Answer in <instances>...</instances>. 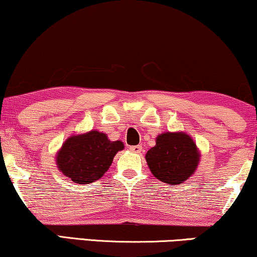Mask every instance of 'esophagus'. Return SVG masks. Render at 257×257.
<instances>
[{"label": "esophagus", "mask_w": 257, "mask_h": 257, "mask_svg": "<svg viewBox=\"0 0 257 257\" xmlns=\"http://www.w3.org/2000/svg\"><path fill=\"white\" fill-rule=\"evenodd\" d=\"M130 150L135 153H140L143 151V146L142 145H136V146H130Z\"/></svg>", "instance_id": "esophagus-1"}]
</instances>
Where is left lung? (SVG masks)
I'll list each match as a JSON object with an SVG mask.
<instances>
[{"mask_svg":"<svg viewBox=\"0 0 257 257\" xmlns=\"http://www.w3.org/2000/svg\"><path fill=\"white\" fill-rule=\"evenodd\" d=\"M146 161L157 179L171 185H179L194 173L199 153L192 138L185 133H163L156 146L146 153Z\"/></svg>","mask_w":257,"mask_h":257,"instance_id":"8db88e82","label":"left lung"}]
</instances>
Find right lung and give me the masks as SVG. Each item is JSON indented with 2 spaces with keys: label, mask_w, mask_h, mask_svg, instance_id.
Returning a JSON list of instances; mask_svg holds the SVG:
<instances>
[{
  "label": "right lung",
  "mask_w": 257,
  "mask_h": 257,
  "mask_svg": "<svg viewBox=\"0 0 257 257\" xmlns=\"http://www.w3.org/2000/svg\"><path fill=\"white\" fill-rule=\"evenodd\" d=\"M124 149L121 142H111L98 131L73 136L63 144L57 165L64 175L76 184H91L104 175L113 157Z\"/></svg>",
  "instance_id": "add662e5"
}]
</instances>
